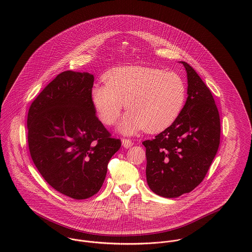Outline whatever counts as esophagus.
Masks as SVG:
<instances>
[{
    "label": "esophagus",
    "mask_w": 252,
    "mask_h": 252,
    "mask_svg": "<svg viewBox=\"0 0 252 252\" xmlns=\"http://www.w3.org/2000/svg\"><path fill=\"white\" fill-rule=\"evenodd\" d=\"M121 143H122V145H123L125 148H129V147H131V146L134 144H133V142H132L131 140H129V139H122Z\"/></svg>",
    "instance_id": "34e87169"
}]
</instances>
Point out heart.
<instances>
[{"label": "heart", "instance_id": "heart-1", "mask_svg": "<svg viewBox=\"0 0 252 252\" xmlns=\"http://www.w3.org/2000/svg\"><path fill=\"white\" fill-rule=\"evenodd\" d=\"M106 84H95L90 100L99 119L112 125L123 108L128 110L118 125L123 135L145 129L159 132L171 126L184 108L187 88L179 73L147 67H123L104 76Z\"/></svg>", "mask_w": 252, "mask_h": 252}]
</instances>
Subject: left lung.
<instances>
[{
    "label": "left lung",
    "instance_id": "left-lung-1",
    "mask_svg": "<svg viewBox=\"0 0 252 252\" xmlns=\"http://www.w3.org/2000/svg\"><path fill=\"white\" fill-rule=\"evenodd\" d=\"M187 99L178 119L144 141L146 181L165 198L189 193L206 177L220 143V118L211 90L186 62Z\"/></svg>",
    "mask_w": 252,
    "mask_h": 252
}]
</instances>
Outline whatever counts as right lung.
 <instances>
[{"mask_svg":"<svg viewBox=\"0 0 252 252\" xmlns=\"http://www.w3.org/2000/svg\"><path fill=\"white\" fill-rule=\"evenodd\" d=\"M93 82L89 72H61L28 112V144L37 171L51 187L75 200L100 190L108 161L121 146L96 116Z\"/></svg>","mask_w":252,"mask_h":252,"instance_id":"1","label":"right lung"}]
</instances>
